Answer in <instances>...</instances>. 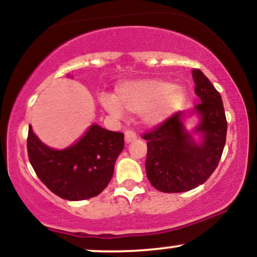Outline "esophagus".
<instances>
[{"instance_id":"esophagus-1","label":"esophagus","mask_w":257,"mask_h":257,"mask_svg":"<svg viewBox=\"0 0 257 257\" xmlns=\"http://www.w3.org/2000/svg\"><path fill=\"white\" fill-rule=\"evenodd\" d=\"M135 139H137V134H135V132H133V131H126L125 132L124 140H125L126 144L133 143V141H134Z\"/></svg>"}]
</instances>
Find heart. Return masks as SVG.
I'll list each match as a JSON object with an SVG mask.
<instances>
[{
  "label": "heart",
  "mask_w": 257,
  "mask_h": 257,
  "mask_svg": "<svg viewBox=\"0 0 257 257\" xmlns=\"http://www.w3.org/2000/svg\"><path fill=\"white\" fill-rule=\"evenodd\" d=\"M187 99V90L180 84L157 78L125 81L116 87V96L100 94L99 101L111 116L120 117L123 108L141 114L146 125L157 126L178 112Z\"/></svg>",
  "instance_id": "b5f03b06"
}]
</instances>
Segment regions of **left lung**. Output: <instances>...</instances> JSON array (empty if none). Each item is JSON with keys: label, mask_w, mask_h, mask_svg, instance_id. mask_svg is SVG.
Here are the masks:
<instances>
[{"label": "left lung", "mask_w": 257, "mask_h": 257, "mask_svg": "<svg viewBox=\"0 0 257 257\" xmlns=\"http://www.w3.org/2000/svg\"><path fill=\"white\" fill-rule=\"evenodd\" d=\"M192 77L198 96L192 110L176 112L143 137L147 141V179L161 192H186L204 184L225 147L227 120L220 93L200 70L193 69ZM192 115L200 122L188 131L184 122Z\"/></svg>", "instance_id": "8db88e82"}]
</instances>
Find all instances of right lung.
<instances>
[{
  "mask_svg": "<svg viewBox=\"0 0 257 257\" xmlns=\"http://www.w3.org/2000/svg\"><path fill=\"white\" fill-rule=\"evenodd\" d=\"M123 147L122 133L95 123L63 150L47 146L29 126L28 155L35 173L53 193L67 200L88 199L102 192Z\"/></svg>",
  "mask_w": 257,
  "mask_h": 257,
  "instance_id": "right-lung-1",
  "label": "right lung"
}]
</instances>
